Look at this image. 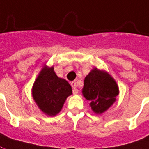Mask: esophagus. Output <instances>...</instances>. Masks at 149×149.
I'll return each mask as SVG.
<instances>
[{"mask_svg": "<svg viewBox=\"0 0 149 149\" xmlns=\"http://www.w3.org/2000/svg\"><path fill=\"white\" fill-rule=\"evenodd\" d=\"M76 84H77L76 81H72V82H71V86H72V87L73 88V91H73V94H74V95L78 94V90L77 89V85H76Z\"/></svg>", "mask_w": 149, "mask_h": 149, "instance_id": "1", "label": "esophagus"}]
</instances>
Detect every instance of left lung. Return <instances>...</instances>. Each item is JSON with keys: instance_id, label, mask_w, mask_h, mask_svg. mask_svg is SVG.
<instances>
[{"instance_id": "obj_1", "label": "left lung", "mask_w": 149, "mask_h": 149, "mask_svg": "<svg viewBox=\"0 0 149 149\" xmlns=\"http://www.w3.org/2000/svg\"><path fill=\"white\" fill-rule=\"evenodd\" d=\"M82 95L91 102L92 111L95 114H102L116 102L119 88L107 71L94 68L85 77Z\"/></svg>"}]
</instances>
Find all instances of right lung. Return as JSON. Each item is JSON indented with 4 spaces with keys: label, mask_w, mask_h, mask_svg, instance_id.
<instances>
[{
    "label": "right lung",
    "mask_w": 149,
    "mask_h": 149,
    "mask_svg": "<svg viewBox=\"0 0 149 149\" xmlns=\"http://www.w3.org/2000/svg\"><path fill=\"white\" fill-rule=\"evenodd\" d=\"M72 94L70 84L58 77L54 66L45 64L33 83L32 95L40 111L47 116H56L62 110L67 98Z\"/></svg>",
    "instance_id": "obj_1"
}]
</instances>
